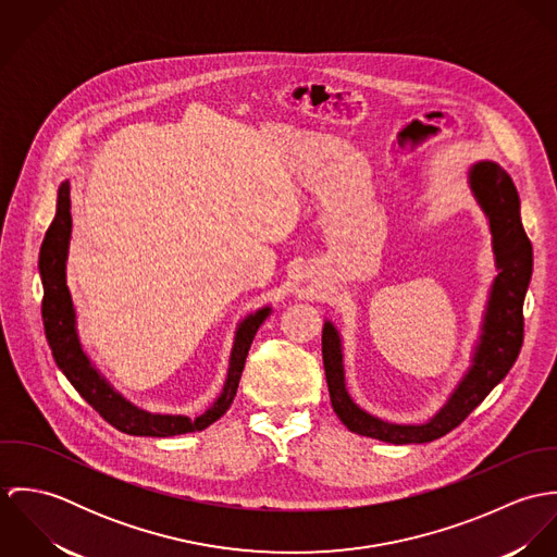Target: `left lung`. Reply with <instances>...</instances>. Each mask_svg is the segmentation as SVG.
I'll use <instances>...</instances> for the list:
<instances>
[{
  "instance_id": "obj_1",
  "label": "left lung",
  "mask_w": 557,
  "mask_h": 557,
  "mask_svg": "<svg viewBox=\"0 0 557 557\" xmlns=\"http://www.w3.org/2000/svg\"><path fill=\"white\" fill-rule=\"evenodd\" d=\"M474 199L488 219L497 276L493 278L472 364L444 403L422 424H395L354 403L345 386L343 343L332 321L323 323L321 354L332 409L358 435L388 444H424L459 426L506 377L523 345V300L532 278V242L521 223V201L510 175L493 160H478L468 171Z\"/></svg>"
}]
</instances>
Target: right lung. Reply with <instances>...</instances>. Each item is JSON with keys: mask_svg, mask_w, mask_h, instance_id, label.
Instances as JSON below:
<instances>
[{"mask_svg": "<svg viewBox=\"0 0 557 557\" xmlns=\"http://www.w3.org/2000/svg\"><path fill=\"white\" fill-rule=\"evenodd\" d=\"M73 236V216H71V182H62L58 188V208L55 219L51 221L42 246L38 270L42 278V323L45 334L55 358V364L75 386V391L85 398L111 426L122 433L139 437H171L193 431H203L216 422L234 403L238 393L242 369L250 349V343L259 325L272 313L270 307H263L242 319L236 327L234 347L230 354L227 380L219 398L195 420L188 416L173 413H152L128 398L122 397L107 377L91 364L83 351L79 332H77V311L73 305L71 289L66 285V261Z\"/></svg>", "mask_w": 557, "mask_h": 557, "instance_id": "right-lung-1", "label": "right lung"}]
</instances>
